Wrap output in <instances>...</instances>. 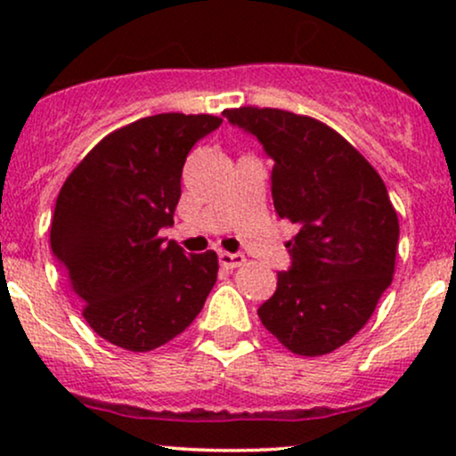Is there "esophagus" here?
Here are the masks:
<instances>
[{
	"mask_svg": "<svg viewBox=\"0 0 456 456\" xmlns=\"http://www.w3.org/2000/svg\"><path fill=\"white\" fill-rule=\"evenodd\" d=\"M218 261H221L224 270H235L246 264V257L240 253H224V250H221V253H218Z\"/></svg>",
	"mask_w": 456,
	"mask_h": 456,
	"instance_id": "1",
	"label": "esophagus"
}]
</instances>
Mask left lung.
<instances>
[{
	"label": "left lung",
	"instance_id": "1",
	"mask_svg": "<svg viewBox=\"0 0 456 456\" xmlns=\"http://www.w3.org/2000/svg\"><path fill=\"white\" fill-rule=\"evenodd\" d=\"M274 160L272 199L297 224L291 268L257 315L297 355H323L355 337L395 274L399 218L378 171L337 130L270 107L223 111Z\"/></svg>",
	"mask_w": 456,
	"mask_h": 456
}]
</instances>
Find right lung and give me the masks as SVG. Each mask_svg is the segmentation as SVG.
<instances>
[{"instance_id":"right-lung-1","label":"right lung","mask_w":456,"mask_h":456,"mask_svg":"<svg viewBox=\"0 0 456 456\" xmlns=\"http://www.w3.org/2000/svg\"><path fill=\"white\" fill-rule=\"evenodd\" d=\"M221 124L208 113L141 118L107 134L66 177L51 248L104 341L151 352L203 308L216 282V253L186 257L159 232L174 224L188 151Z\"/></svg>"}]
</instances>
